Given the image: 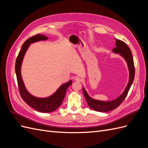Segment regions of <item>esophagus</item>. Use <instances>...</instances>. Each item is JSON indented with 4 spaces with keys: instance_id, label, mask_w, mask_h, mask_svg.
<instances>
[{
    "instance_id": "1",
    "label": "esophagus",
    "mask_w": 148,
    "mask_h": 148,
    "mask_svg": "<svg viewBox=\"0 0 148 148\" xmlns=\"http://www.w3.org/2000/svg\"><path fill=\"white\" fill-rule=\"evenodd\" d=\"M75 81L78 82H82V79L79 77H77L75 78Z\"/></svg>"
}]
</instances>
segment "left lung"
<instances>
[{"label":"left lung","instance_id":"8db88e82","mask_svg":"<svg viewBox=\"0 0 148 148\" xmlns=\"http://www.w3.org/2000/svg\"><path fill=\"white\" fill-rule=\"evenodd\" d=\"M116 47L113 49V52L117 53H120L124 59L126 60L128 64L129 72H130V78H129V82L127 84V86L125 88L123 93L117 99L109 101V102H105V101H101L93 99L89 96L88 93L86 92V90L84 88H83V92L84 94V96L85 99L86 100L88 106L91 107V109L98 112H109L110 110H112L115 109L118 107L122 102L124 101L125 97H127L128 92L130 89V87L133 83V82L135 78V65H134V62H133V58L132 54V51L130 49L129 47L125 44L123 41H121L119 39H116Z\"/></svg>","mask_w":148,"mask_h":148}]
</instances>
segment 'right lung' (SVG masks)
<instances>
[{
    "instance_id": "right-lung-1",
    "label": "right lung",
    "mask_w": 148,
    "mask_h": 148,
    "mask_svg": "<svg viewBox=\"0 0 148 148\" xmlns=\"http://www.w3.org/2000/svg\"><path fill=\"white\" fill-rule=\"evenodd\" d=\"M47 38L41 34H36L29 38L23 43L15 62V72L20 95L23 100L33 109L40 112H51L54 111L61 104L66 95V89L71 84V81L67 82L58 89V90L51 96L46 98H38L31 96L26 90L21 76V65L25 53L29 44L42 40H46Z\"/></svg>"
}]
</instances>
